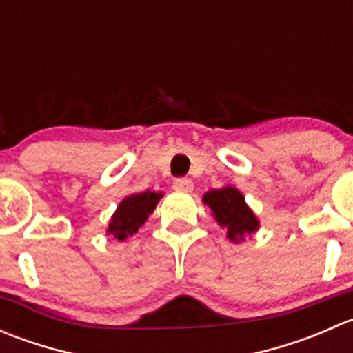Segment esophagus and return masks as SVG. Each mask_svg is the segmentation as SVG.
Returning a JSON list of instances; mask_svg holds the SVG:
<instances>
[{
  "label": "esophagus",
  "instance_id": "1",
  "mask_svg": "<svg viewBox=\"0 0 353 353\" xmlns=\"http://www.w3.org/2000/svg\"><path fill=\"white\" fill-rule=\"evenodd\" d=\"M172 188L179 193H191L193 191V181L186 179V177H177L172 183Z\"/></svg>",
  "mask_w": 353,
  "mask_h": 353
}]
</instances>
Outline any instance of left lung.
<instances>
[{
    "mask_svg": "<svg viewBox=\"0 0 353 353\" xmlns=\"http://www.w3.org/2000/svg\"><path fill=\"white\" fill-rule=\"evenodd\" d=\"M203 201L212 208L219 225L227 229V237L232 243L244 241V236H251L259 229L258 219L245 205L243 193L236 188L225 186L208 191Z\"/></svg>",
    "mask_w": 353,
    "mask_h": 353,
    "instance_id": "obj_1",
    "label": "left lung"
}]
</instances>
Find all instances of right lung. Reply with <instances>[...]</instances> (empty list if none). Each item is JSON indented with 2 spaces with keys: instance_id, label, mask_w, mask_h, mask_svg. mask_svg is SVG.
Instances as JSON below:
<instances>
[{
  "instance_id": "right-lung-1",
  "label": "right lung",
  "mask_w": 353,
  "mask_h": 353,
  "mask_svg": "<svg viewBox=\"0 0 353 353\" xmlns=\"http://www.w3.org/2000/svg\"><path fill=\"white\" fill-rule=\"evenodd\" d=\"M162 193H154V191H143L124 198L110 219L108 234L117 241H126V237L137 234L138 229L147 222L148 215L154 213Z\"/></svg>"
}]
</instances>
